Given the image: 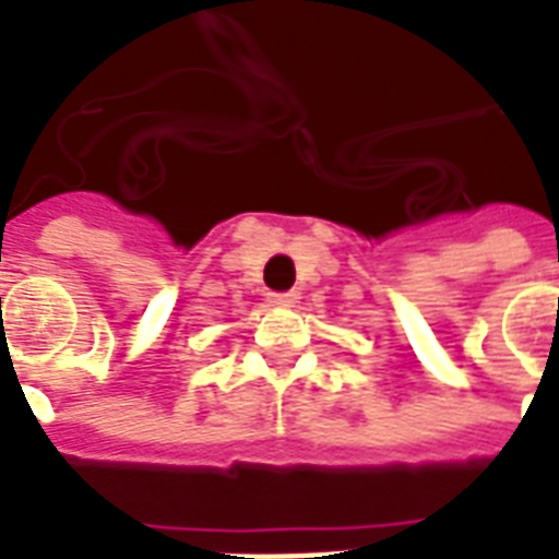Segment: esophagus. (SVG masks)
I'll return each instance as SVG.
<instances>
[{
    "label": "esophagus",
    "instance_id": "34e87169",
    "mask_svg": "<svg viewBox=\"0 0 559 559\" xmlns=\"http://www.w3.org/2000/svg\"><path fill=\"white\" fill-rule=\"evenodd\" d=\"M295 301H298V295L295 293H272L270 295L272 307H293Z\"/></svg>",
    "mask_w": 559,
    "mask_h": 559
}]
</instances>
